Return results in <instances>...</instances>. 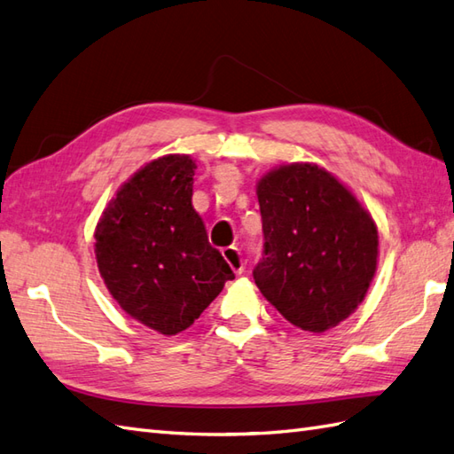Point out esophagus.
Listing matches in <instances>:
<instances>
[{
    "label": "esophagus",
    "mask_w": 454,
    "mask_h": 454,
    "mask_svg": "<svg viewBox=\"0 0 454 454\" xmlns=\"http://www.w3.org/2000/svg\"><path fill=\"white\" fill-rule=\"evenodd\" d=\"M223 257L226 259L228 265L231 267V270L236 272V275H241L244 272V257H241V253L236 246H228L223 249Z\"/></svg>",
    "instance_id": "1"
}]
</instances>
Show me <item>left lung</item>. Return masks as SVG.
Segmentation results:
<instances>
[{
    "label": "left lung",
    "instance_id": "8db88e82",
    "mask_svg": "<svg viewBox=\"0 0 454 454\" xmlns=\"http://www.w3.org/2000/svg\"><path fill=\"white\" fill-rule=\"evenodd\" d=\"M257 199L265 255L253 278L262 296L301 331L325 333L350 317L377 270L372 215L331 172L309 162L262 176Z\"/></svg>",
    "mask_w": 454,
    "mask_h": 454
}]
</instances>
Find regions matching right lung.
Instances as JSON below:
<instances>
[{
	"label": "right lung",
	"instance_id": "1",
	"mask_svg": "<svg viewBox=\"0 0 454 454\" xmlns=\"http://www.w3.org/2000/svg\"><path fill=\"white\" fill-rule=\"evenodd\" d=\"M195 162L166 154L125 182L94 231L100 277L129 317L172 336L234 278L192 205Z\"/></svg>",
	"mask_w": 454,
	"mask_h": 454
}]
</instances>
